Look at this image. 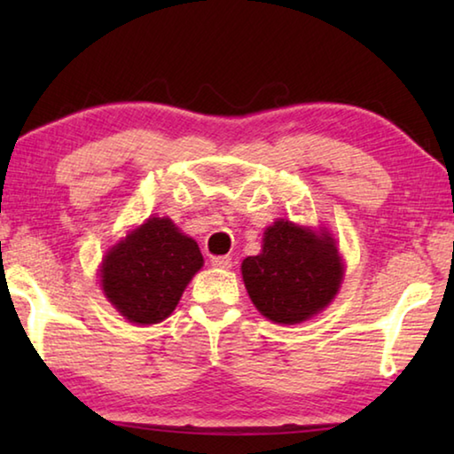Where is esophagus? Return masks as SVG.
<instances>
[{"label":"esophagus","instance_id":"1","mask_svg":"<svg viewBox=\"0 0 454 454\" xmlns=\"http://www.w3.org/2000/svg\"><path fill=\"white\" fill-rule=\"evenodd\" d=\"M210 264L214 268H222V270H228V268L232 266V258H230V256H214L210 260Z\"/></svg>","mask_w":454,"mask_h":454}]
</instances>
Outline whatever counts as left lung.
<instances>
[{"label": "left lung", "instance_id": "1", "mask_svg": "<svg viewBox=\"0 0 454 454\" xmlns=\"http://www.w3.org/2000/svg\"><path fill=\"white\" fill-rule=\"evenodd\" d=\"M344 276L336 240L290 220L266 228L262 252L242 262L244 286L258 312L276 325H301L333 302Z\"/></svg>", "mask_w": 454, "mask_h": 454}]
</instances>
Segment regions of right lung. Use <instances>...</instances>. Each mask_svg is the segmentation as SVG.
Masks as SVG:
<instances>
[{"label":"right lung","mask_w":454,"mask_h":454,"mask_svg":"<svg viewBox=\"0 0 454 454\" xmlns=\"http://www.w3.org/2000/svg\"><path fill=\"white\" fill-rule=\"evenodd\" d=\"M204 258L198 244L170 218L152 216L106 252L102 290L134 325H158L170 317Z\"/></svg>","instance_id":"right-lung-1"}]
</instances>
